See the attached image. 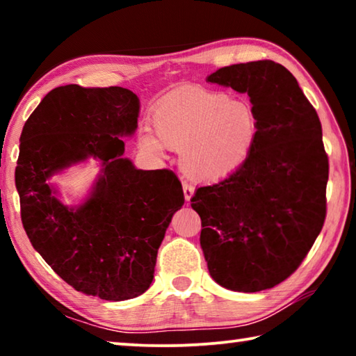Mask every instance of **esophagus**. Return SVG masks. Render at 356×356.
<instances>
[{"label":"esophagus","mask_w":356,"mask_h":356,"mask_svg":"<svg viewBox=\"0 0 356 356\" xmlns=\"http://www.w3.org/2000/svg\"><path fill=\"white\" fill-rule=\"evenodd\" d=\"M184 195H185V201H190L191 196L195 195V185H191L190 182H186V180H184Z\"/></svg>","instance_id":"esophagus-1"}]
</instances>
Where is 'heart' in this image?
Here are the masks:
<instances>
[{
  "instance_id": "obj_1",
  "label": "heart",
  "mask_w": 356,
  "mask_h": 356,
  "mask_svg": "<svg viewBox=\"0 0 356 356\" xmlns=\"http://www.w3.org/2000/svg\"><path fill=\"white\" fill-rule=\"evenodd\" d=\"M154 134L140 143L150 152L161 145L180 150L184 170L197 179H215L236 170L254 141L257 120L252 108L227 94L195 88L172 95L155 108Z\"/></svg>"
}]
</instances>
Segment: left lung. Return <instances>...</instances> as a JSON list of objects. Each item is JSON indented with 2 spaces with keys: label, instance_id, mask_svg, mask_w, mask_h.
<instances>
[{
  "label": "left lung",
  "instance_id": "8db88e82",
  "mask_svg": "<svg viewBox=\"0 0 356 356\" xmlns=\"http://www.w3.org/2000/svg\"><path fill=\"white\" fill-rule=\"evenodd\" d=\"M207 81L248 94L257 129L243 163L191 197L204 257L220 286L265 291L300 267L322 231L328 182L322 125L295 76L275 61L227 65Z\"/></svg>",
  "mask_w": 356,
  "mask_h": 356
}]
</instances>
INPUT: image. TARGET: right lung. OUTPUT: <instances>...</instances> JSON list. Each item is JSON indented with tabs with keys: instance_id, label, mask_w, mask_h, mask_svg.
Masks as SVG:
<instances>
[{
	"instance_id": "obj_1",
	"label": "right lung",
	"mask_w": 356,
	"mask_h": 356,
	"mask_svg": "<svg viewBox=\"0 0 356 356\" xmlns=\"http://www.w3.org/2000/svg\"><path fill=\"white\" fill-rule=\"evenodd\" d=\"M140 100L129 89L55 88L28 118L20 136L15 185L29 242L78 292L102 300L135 298L154 280L156 252L184 206L170 170H136L124 141L138 125ZM94 156L102 172L88 200L67 208L46 182Z\"/></svg>"
}]
</instances>
